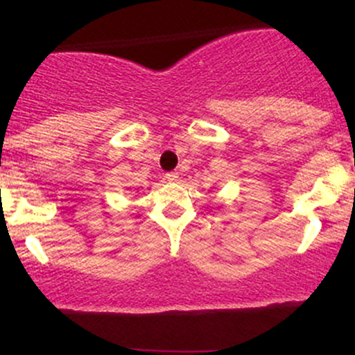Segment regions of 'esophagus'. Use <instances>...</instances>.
Instances as JSON below:
<instances>
[{
	"label": "esophagus",
	"mask_w": 355,
	"mask_h": 355,
	"mask_svg": "<svg viewBox=\"0 0 355 355\" xmlns=\"http://www.w3.org/2000/svg\"><path fill=\"white\" fill-rule=\"evenodd\" d=\"M178 178H179L178 173H167V174H166V179H167V181H169V182H176Z\"/></svg>",
	"instance_id": "esophagus-1"
}]
</instances>
